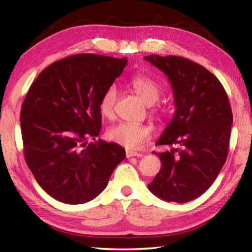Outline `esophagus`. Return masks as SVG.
Returning a JSON list of instances; mask_svg holds the SVG:
<instances>
[{"mask_svg":"<svg viewBox=\"0 0 252 252\" xmlns=\"http://www.w3.org/2000/svg\"><path fill=\"white\" fill-rule=\"evenodd\" d=\"M126 158H131V157H142L141 153L135 152V151H131V150H126Z\"/></svg>","mask_w":252,"mask_h":252,"instance_id":"obj_1","label":"esophagus"}]
</instances>
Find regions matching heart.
Listing matches in <instances>:
<instances>
[{"label":"heart","mask_w":252,"mask_h":252,"mask_svg":"<svg viewBox=\"0 0 252 252\" xmlns=\"http://www.w3.org/2000/svg\"><path fill=\"white\" fill-rule=\"evenodd\" d=\"M131 88L136 92L147 104H153L158 101L161 94L160 85L151 78L143 74L133 75L129 80ZM118 99V89L116 85H109L100 96L99 110L100 113L106 119L114 117V106ZM152 134L150 126L140 123L121 122L114 125L106 131V138L110 141L125 147L131 150L140 149L146 143Z\"/></svg>","instance_id":"heart-1"}]
</instances>
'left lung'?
I'll return each mask as SVG.
<instances>
[{
  "instance_id": "left-lung-1",
  "label": "left lung",
  "mask_w": 252,
  "mask_h": 252,
  "mask_svg": "<svg viewBox=\"0 0 252 252\" xmlns=\"http://www.w3.org/2000/svg\"><path fill=\"white\" fill-rule=\"evenodd\" d=\"M168 76L176 113L157 146L162 168L148 188L164 201L188 202L211 187L228 156L232 111L220 81L206 67L177 55L144 58Z\"/></svg>"
}]
</instances>
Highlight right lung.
Returning a JSON list of instances; mask_svg holds the SVG:
<instances>
[{"label": "right lung", "instance_id": "1", "mask_svg": "<svg viewBox=\"0 0 252 252\" xmlns=\"http://www.w3.org/2000/svg\"><path fill=\"white\" fill-rule=\"evenodd\" d=\"M127 60L81 53L53 62L29 89L20 114L25 162L46 193L78 204L105 189L126 158L114 142L95 140L99 100ZM92 138L94 143L87 144Z\"/></svg>", "mask_w": 252, "mask_h": 252}]
</instances>
